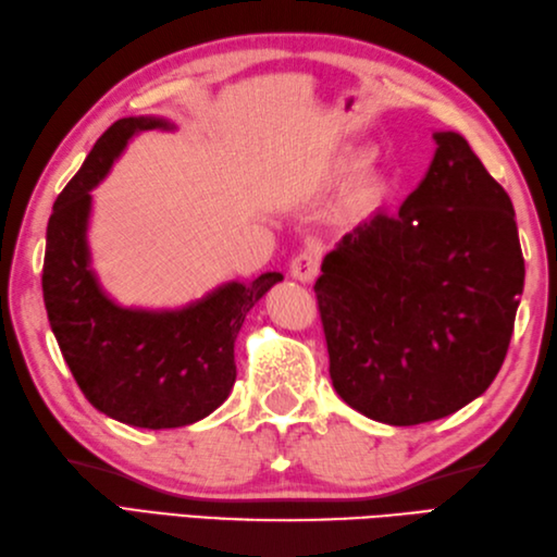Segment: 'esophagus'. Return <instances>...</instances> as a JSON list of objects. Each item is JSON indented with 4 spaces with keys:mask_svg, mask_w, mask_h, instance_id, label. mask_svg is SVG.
<instances>
[{
    "mask_svg": "<svg viewBox=\"0 0 557 557\" xmlns=\"http://www.w3.org/2000/svg\"><path fill=\"white\" fill-rule=\"evenodd\" d=\"M317 271H320V255H317V249H302L298 257H293L290 262L293 278L308 283L317 276Z\"/></svg>",
    "mask_w": 557,
    "mask_h": 557,
    "instance_id": "esophagus-1",
    "label": "esophagus"
}]
</instances>
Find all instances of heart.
I'll use <instances>...</instances> for the list:
<instances>
[{
	"mask_svg": "<svg viewBox=\"0 0 557 557\" xmlns=\"http://www.w3.org/2000/svg\"><path fill=\"white\" fill-rule=\"evenodd\" d=\"M370 195H372V183H362L360 189L356 191V203H362Z\"/></svg>",
	"mask_w": 557,
	"mask_h": 557,
	"instance_id": "1",
	"label": "heart"
}]
</instances>
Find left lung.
<instances>
[{
	"mask_svg": "<svg viewBox=\"0 0 557 557\" xmlns=\"http://www.w3.org/2000/svg\"><path fill=\"white\" fill-rule=\"evenodd\" d=\"M396 213L377 211L314 283L338 396L372 421L418 425L500 372L524 288L515 209L454 132Z\"/></svg>",
	"mask_w": 557,
	"mask_h": 557,
	"instance_id": "8db88e82",
	"label": "left lung"
}]
</instances>
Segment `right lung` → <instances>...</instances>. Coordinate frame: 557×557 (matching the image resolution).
<instances>
[{"instance_id": "1", "label": "right lung", "mask_w": 557, "mask_h": 557, "mask_svg": "<svg viewBox=\"0 0 557 557\" xmlns=\"http://www.w3.org/2000/svg\"><path fill=\"white\" fill-rule=\"evenodd\" d=\"M156 127L170 124L158 117L117 120L60 191L48 221L42 298L86 399L120 423L163 430L197 423L228 399L235 336L252 305L283 276L269 271L249 286L233 281L175 312L120 308L100 290L86 247L90 189L129 136Z\"/></svg>"}]
</instances>
